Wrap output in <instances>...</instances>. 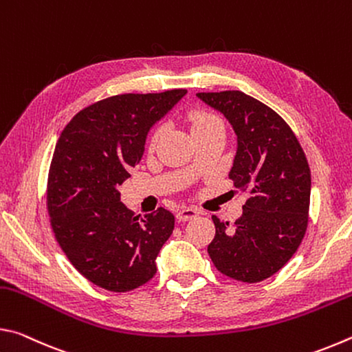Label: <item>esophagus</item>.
Masks as SVG:
<instances>
[{
  "mask_svg": "<svg viewBox=\"0 0 352 352\" xmlns=\"http://www.w3.org/2000/svg\"><path fill=\"white\" fill-rule=\"evenodd\" d=\"M197 216H199V211L195 210V208H189V206H183L177 212V219L182 220V222H186V220L195 219Z\"/></svg>",
  "mask_w": 352,
  "mask_h": 352,
  "instance_id": "obj_1",
  "label": "esophagus"
}]
</instances>
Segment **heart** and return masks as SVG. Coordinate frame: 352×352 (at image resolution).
I'll list each match as a JSON object with an SVG mask.
<instances>
[{
    "instance_id": "b5f03b06",
    "label": "heart",
    "mask_w": 352,
    "mask_h": 352,
    "mask_svg": "<svg viewBox=\"0 0 352 352\" xmlns=\"http://www.w3.org/2000/svg\"><path fill=\"white\" fill-rule=\"evenodd\" d=\"M188 121L194 138L211 132H225V124L222 119H220V116H217L216 113H212L210 110H192L188 115ZM162 135L163 127L158 126L152 132L151 138H148V147L153 148L157 146V142L162 138Z\"/></svg>"
}]
</instances>
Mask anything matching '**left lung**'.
Instances as JSON below:
<instances>
[{"mask_svg": "<svg viewBox=\"0 0 352 352\" xmlns=\"http://www.w3.org/2000/svg\"><path fill=\"white\" fill-rule=\"evenodd\" d=\"M222 111L237 135L230 180L247 192L233 225L212 216L208 245L222 275L259 283L287 264L305 239L311 205V169L294 130L269 105L239 90L197 93Z\"/></svg>", "mask_w": 352, "mask_h": 352, "instance_id": "left-lung-1", "label": "left lung"}]
</instances>
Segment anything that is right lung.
Listing matches in <instances>:
<instances>
[{
  "instance_id": "right-lung-1",
  "label": "right lung",
  "mask_w": 352,
  "mask_h": 352,
  "mask_svg": "<svg viewBox=\"0 0 352 352\" xmlns=\"http://www.w3.org/2000/svg\"><path fill=\"white\" fill-rule=\"evenodd\" d=\"M184 94L177 88L98 100L57 141L46 184L52 233L74 269L105 290L121 294L151 281L174 231L168 210L135 216L118 189L141 162L148 129Z\"/></svg>"
}]
</instances>
